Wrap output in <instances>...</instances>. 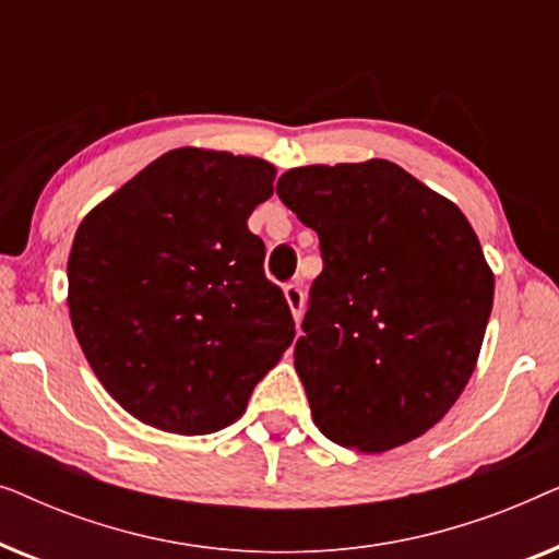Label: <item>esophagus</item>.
<instances>
[{"instance_id":"1","label":"esophagus","mask_w":559,"mask_h":559,"mask_svg":"<svg viewBox=\"0 0 559 559\" xmlns=\"http://www.w3.org/2000/svg\"><path fill=\"white\" fill-rule=\"evenodd\" d=\"M285 300L289 305V310H293L295 323H300V320H302V305H305V295H302L300 282H289V285H285Z\"/></svg>"}]
</instances>
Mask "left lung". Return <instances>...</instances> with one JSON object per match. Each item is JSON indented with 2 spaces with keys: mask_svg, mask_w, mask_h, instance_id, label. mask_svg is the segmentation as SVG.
<instances>
[{
  "mask_svg": "<svg viewBox=\"0 0 559 559\" xmlns=\"http://www.w3.org/2000/svg\"><path fill=\"white\" fill-rule=\"evenodd\" d=\"M277 195L323 257L295 343L318 430L358 453L419 438L468 384L491 316L468 218L389 159L295 167Z\"/></svg>",
  "mask_w": 559,
  "mask_h": 559,
  "instance_id": "obj_1",
  "label": "left lung"
}]
</instances>
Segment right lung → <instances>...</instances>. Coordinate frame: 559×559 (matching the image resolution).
<instances>
[{
    "instance_id": "right-lung-1",
    "label": "right lung",
    "mask_w": 559,
    "mask_h": 559,
    "mask_svg": "<svg viewBox=\"0 0 559 559\" xmlns=\"http://www.w3.org/2000/svg\"><path fill=\"white\" fill-rule=\"evenodd\" d=\"M274 165L180 147L98 203L68 257V308L91 369L140 423L224 430L295 338L247 221Z\"/></svg>"
}]
</instances>
